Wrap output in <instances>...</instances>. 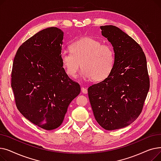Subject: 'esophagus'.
Masks as SVG:
<instances>
[{
  "mask_svg": "<svg viewBox=\"0 0 161 161\" xmlns=\"http://www.w3.org/2000/svg\"><path fill=\"white\" fill-rule=\"evenodd\" d=\"M81 92L84 94L87 93V89L86 87H81Z\"/></svg>",
  "mask_w": 161,
  "mask_h": 161,
  "instance_id": "esophagus-1",
  "label": "esophagus"
}]
</instances>
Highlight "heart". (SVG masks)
I'll use <instances>...</instances> for the list:
<instances>
[{"label":"heart","instance_id":"obj_1","mask_svg":"<svg viewBox=\"0 0 161 161\" xmlns=\"http://www.w3.org/2000/svg\"><path fill=\"white\" fill-rule=\"evenodd\" d=\"M70 52L61 53L63 67L70 78H75L80 69L85 78L102 81L110 74L114 63V52L109 44L91 37H83L70 46Z\"/></svg>","mask_w":161,"mask_h":161}]
</instances>
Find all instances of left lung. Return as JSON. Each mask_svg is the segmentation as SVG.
I'll list each match as a JSON object with an SVG mask.
<instances>
[{"mask_svg": "<svg viewBox=\"0 0 161 161\" xmlns=\"http://www.w3.org/2000/svg\"><path fill=\"white\" fill-rule=\"evenodd\" d=\"M112 44L114 63L108 77L88 88L94 116L106 130L121 129L136 120L149 89L146 55L140 46L114 25L101 26Z\"/></svg>", "mask_w": 161, "mask_h": 161, "instance_id": "left-lung-1", "label": "left lung"}]
</instances>
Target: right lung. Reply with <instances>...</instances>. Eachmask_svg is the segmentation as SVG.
Listing matches in <instances>:
<instances>
[{"instance_id": "1", "label": "right lung", "mask_w": 161, "mask_h": 161, "mask_svg": "<svg viewBox=\"0 0 161 161\" xmlns=\"http://www.w3.org/2000/svg\"><path fill=\"white\" fill-rule=\"evenodd\" d=\"M63 36L57 27L40 31L19 47L13 63L11 86L17 108L29 121L47 130L62 124L81 91L61 63Z\"/></svg>"}]
</instances>
